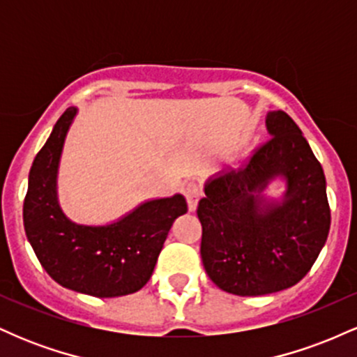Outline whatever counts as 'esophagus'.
Returning a JSON list of instances; mask_svg holds the SVG:
<instances>
[{
	"mask_svg": "<svg viewBox=\"0 0 357 357\" xmlns=\"http://www.w3.org/2000/svg\"><path fill=\"white\" fill-rule=\"evenodd\" d=\"M202 184L195 181H188L184 184V195H186V202L190 211H196V206H198L199 198H202Z\"/></svg>",
	"mask_w": 357,
	"mask_h": 357,
	"instance_id": "esophagus-1",
	"label": "esophagus"
}]
</instances>
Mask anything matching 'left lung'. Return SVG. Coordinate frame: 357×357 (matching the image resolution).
Segmentation results:
<instances>
[{
  "label": "left lung",
  "instance_id": "8db88e82",
  "mask_svg": "<svg viewBox=\"0 0 357 357\" xmlns=\"http://www.w3.org/2000/svg\"><path fill=\"white\" fill-rule=\"evenodd\" d=\"M270 139L238 171H221L199 199L202 260L213 284L241 297L265 296L305 277L326 243L331 210L326 176L298 126L284 110L265 119ZM280 177V202L263 191Z\"/></svg>",
  "mask_w": 357,
  "mask_h": 357
}]
</instances>
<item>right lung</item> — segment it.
<instances>
[{
	"instance_id": "right-lung-1",
	"label": "right lung",
	"mask_w": 357,
	"mask_h": 357,
	"mask_svg": "<svg viewBox=\"0 0 357 357\" xmlns=\"http://www.w3.org/2000/svg\"><path fill=\"white\" fill-rule=\"evenodd\" d=\"M77 116L68 107L53 126L28 176L23 223L36 258L56 284L93 297L141 290L174 220L188 211L183 195L149 199L109 225H80L61 211L56 176L65 137Z\"/></svg>"
}]
</instances>
